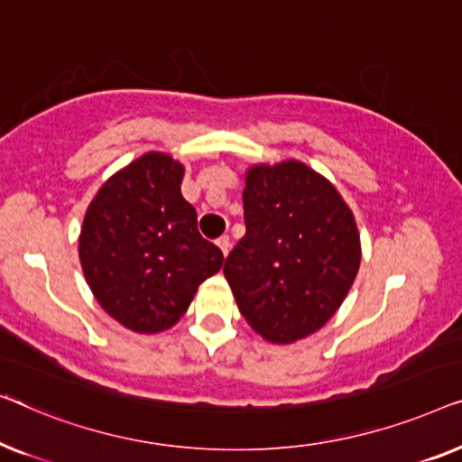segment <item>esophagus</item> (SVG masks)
<instances>
[{"instance_id":"obj_1","label":"esophagus","mask_w":462,"mask_h":462,"mask_svg":"<svg viewBox=\"0 0 462 462\" xmlns=\"http://www.w3.org/2000/svg\"><path fill=\"white\" fill-rule=\"evenodd\" d=\"M216 245L219 246V249H222L224 255H228V251H230V236H226V234H224V236H219L216 240Z\"/></svg>"}]
</instances>
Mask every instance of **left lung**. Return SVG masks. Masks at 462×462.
<instances>
[{"instance_id": "1", "label": "left lung", "mask_w": 462, "mask_h": 462, "mask_svg": "<svg viewBox=\"0 0 462 462\" xmlns=\"http://www.w3.org/2000/svg\"><path fill=\"white\" fill-rule=\"evenodd\" d=\"M246 234L224 274L253 330L303 339L339 310L360 268L356 219L328 180L299 161L246 171Z\"/></svg>"}]
</instances>
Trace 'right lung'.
I'll return each mask as SVG.
<instances>
[{
  "label": "right lung",
  "mask_w": 462,
  "mask_h": 462,
  "mask_svg": "<svg viewBox=\"0 0 462 462\" xmlns=\"http://www.w3.org/2000/svg\"><path fill=\"white\" fill-rule=\"evenodd\" d=\"M181 178L184 165L148 152L100 188L83 219L79 259L89 289L135 333L171 328L224 263L222 251L200 236Z\"/></svg>",
  "instance_id": "1"
}]
</instances>
